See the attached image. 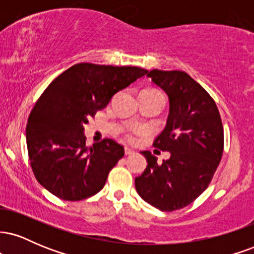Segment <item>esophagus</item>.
<instances>
[{
    "instance_id": "1",
    "label": "esophagus",
    "mask_w": 254,
    "mask_h": 254,
    "mask_svg": "<svg viewBox=\"0 0 254 254\" xmlns=\"http://www.w3.org/2000/svg\"><path fill=\"white\" fill-rule=\"evenodd\" d=\"M124 153H125V155H131V154H135V150L131 149V148H129V147H125Z\"/></svg>"
}]
</instances>
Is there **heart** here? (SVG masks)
I'll return each mask as SVG.
<instances>
[{
    "mask_svg": "<svg viewBox=\"0 0 254 254\" xmlns=\"http://www.w3.org/2000/svg\"><path fill=\"white\" fill-rule=\"evenodd\" d=\"M142 132H143V130H142L141 127H133V129H131L130 132L127 133V137H129L130 139H133L136 136L141 135Z\"/></svg>",
    "mask_w": 254,
    "mask_h": 254,
    "instance_id": "1",
    "label": "heart"
}]
</instances>
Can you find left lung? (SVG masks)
Returning a JSON list of instances; mask_svg holds the SVG:
<instances>
[{
    "instance_id": "8db88e82",
    "label": "left lung",
    "mask_w": 254,
    "mask_h": 254,
    "mask_svg": "<svg viewBox=\"0 0 254 254\" xmlns=\"http://www.w3.org/2000/svg\"><path fill=\"white\" fill-rule=\"evenodd\" d=\"M147 76L170 99L167 123L153 145L171 157L159 165L150 151H142L148 165L135 186L150 205L174 211L210 184L223 153L222 121L214 99L185 71L154 69Z\"/></svg>"
}]
</instances>
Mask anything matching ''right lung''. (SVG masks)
<instances>
[{"label":"right lung","mask_w":254,"mask_h":254,"mask_svg":"<svg viewBox=\"0 0 254 254\" xmlns=\"http://www.w3.org/2000/svg\"><path fill=\"white\" fill-rule=\"evenodd\" d=\"M147 72L138 66L78 63L49 84L26 127L31 167L40 185L64 200L84 199L104 188L124 148L111 138L87 147L83 127L116 93Z\"/></svg>","instance_id":"1"}]
</instances>
